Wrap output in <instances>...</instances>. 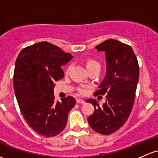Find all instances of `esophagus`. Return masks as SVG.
<instances>
[{"label":"esophagus","instance_id":"obj_1","mask_svg":"<svg viewBox=\"0 0 158 158\" xmlns=\"http://www.w3.org/2000/svg\"><path fill=\"white\" fill-rule=\"evenodd\" d=\"M76 103H82V104H84L85 101L82 100V99H76Z\"/></svg>","mask_w":158,"mask_h":158}]
</instances>
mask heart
<instances>
[{"instance_id": "b5f03b06", "label": "heart", "mask_w": 158, "mask_h": 158, "mask_svg": "<svg viewBox=\"0 0 158 158\" xmlns=\"http://www.w3.org/2000/svg\"><path fill=\"white\" fill-rule=\"evenodd\" d=\"M85 65L89 72L93 70H98L100 72V69H101V65H100V64L99 63L98 60L94 59H88L85 62ZM69 68H70V67H67V72L69 70ZM85 88H86L85 87V86H82V87H80L78 89V91H79V93L83 94L85 93Z\"/></svg>"}]
</instances>
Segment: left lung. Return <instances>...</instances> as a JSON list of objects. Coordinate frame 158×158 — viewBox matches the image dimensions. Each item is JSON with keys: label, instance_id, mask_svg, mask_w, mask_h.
<instances>
[{"label": "left lung", "instance_id": "obj_1", "mask_svg": "<svg viewBox=\"0 0 158 158\" xmlns=\"http://www.w3.org/2000/svg\"><path fill=\"white\" fill-rule=\"evenodd\" d=\"M96 48L99 52H105L106 74L94 95L106 96L102 107L95 100H87L94 106V113L88 118V121L97 133L110 135L124 125L132 111L139 67L136 55L129 45L110 39L98 45Z\"/></svg>", "mask_w": 158, "mask_h": 158}]
</instances>
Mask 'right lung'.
I'll return each instance as SVG.
<instances>
[{"label": "right lung", "mask_w": 158, "mask_h": 158, "mask_svg": "<svg viewBox=\"0 0 158 158\" xmlns=\"http://www.w3.org/2000/svg\"><path fill=\"white\" fill-rule=\"evenodd\" d=\"M73 58L70 53L48 42L24 48L15 60L13 86L24 119L45 137L57 136L65 128L69 112L76 104L73 97L55 101L54 82L64 77L62 65Z\"/></svg>", "instance_id": "obj_1"}]
</instances>
